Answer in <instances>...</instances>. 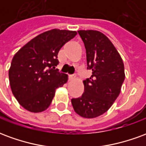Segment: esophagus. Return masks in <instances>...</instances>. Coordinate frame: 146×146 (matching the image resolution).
Wrapping results in <instances>:
<instances>
[{
  "label": "esophagus",
  "mask_w": 146,
  "mask_h": 146,
  "mask_svg": "<svg viewBox=\"0 0 146 146\" xmlns=\"http://www.w3.org/2000/svg\"><path fill=\"white\" fill-rule=\"evenodd\" d=\"M74 78H75V76H74V75H70V76H69V80H73Z\"/></svg>",
  "instance_id": "obj_1"
}]
</instances>
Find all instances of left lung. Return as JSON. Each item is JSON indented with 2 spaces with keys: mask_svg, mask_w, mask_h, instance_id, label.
Instances as JSON below:
<instances>
[{
  "mask_svg": "<svg viewBox=\"0 0 146 146\" xmlns=\"http://www.w3.org/2000/svg\"><path fill=\"white\" fill-rule=\"evenodd\" d=\"M86 49L87 69L92 71L84 81V92L71 102L77 114L95 118L106 113L115 102L124 81V66L107 36L96 30H79Z\"/></svg>",
  "mask_w": 146,
  "mask_h": 146,
  "instance_id": "1",
  "label": "left lung"
}]
</instances>
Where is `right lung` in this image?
I'll list each match as a JSON object with an SVG mask.
<instances>
[{"mask_svg": "<svg viewBox=\"0 0 146 146\" xmlns=\"http://www.w3.org/2000/svg\"><path fill=\"white\" fill-rule=\"evenodd\" d=\"M76 35L75 31L49 30L32 39L15 54L9 81L13 95L26 110L40 113L48 109L55 90L66 83V74L55 69L58 53Z\"/></svg>", "mask_w": 146, "mask_h": 146, "instance_id": "add662e5", "label": "right lung"}]
</instances>
